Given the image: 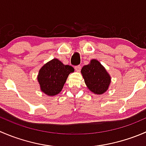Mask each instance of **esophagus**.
Here are the masks:
<instances>
[{
  "instance_id": "1",
  "label": "esophagus",
  "mask_w": 146,
  "mask_h": 146,
  "mask_svg": "<svg viewBox=\"0 0 146 146\" xmlns=\"http://www.w3.org/2000/svg\"><path fill=\"white\" fill-rule=\"evenodd\" d=\"M75 70H76V71H80V69H81V66H80V65H78V66H75Z\"/></svg>"
}]
</instances>
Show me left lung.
I'll use <instances>...</instances> for the list:
<instances>
[{
	"label": "left lung",
	"mask_w": 146,
	"mask_h": 146,
	"mask_svg": "<svg viewBox=\"0 0 146 146\" xmlns=\"http://www.w3.org/2000/svg\"><path fill=\"white\" fill-rule=\"evenodd\" d=\"M81 73L85 84L92 92L101 95L107 90L111 78L99 61L91 60L90 64L82 67Z\"/></svg>",
	"instance_id": "obj_1"
}]
</instances>
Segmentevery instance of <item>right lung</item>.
Wrapping results in <instances>:
<instances>
[{"label": "right lung", "mask_w": 146, "mask_h": 146, "mask_svg": "<svg viewBox=\"0 0 146 146\" xmlns=\"http://www.w3.org/2000/svg\"><path fill=\"white\" fill-rule=\"evenodd\" d=\"M73 71L74 68L71 66L64 65L59 60L54 58L39 70L37 79L41 90L49 96L58 94L62 90L68 75Z\"/></svg>", "instance_id": "1"}]
</instances>
